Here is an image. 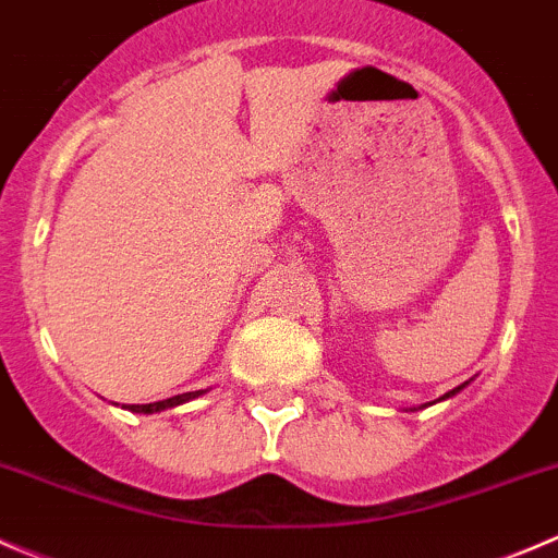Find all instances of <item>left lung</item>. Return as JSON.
I'll list each match as a JSON object with an SVG mask.
<instances>
[{
    "instance_id": "8db88e82",
    "label": "left lung",
    "mask_w": 558,
    "mask_h": 558,
    "mask_svg": "<svg viewBox=\"0 0 558 558\" xmlns=\"http://www.w3.org/2000/svg\"><path fill=\"white\" fill-rule=\"evenodd\" d=\"M466 385H469V383H464V385H459V388H453V390H448V393H445V396H439V399H437V401H445V399H453V396H456V393H461V390H464V388H466ZM437 401H428V404H437ZM423 407H426V404H423ZM423 407H417V410H423ZM412 412H415V410H412Z\"/></svg>"
}]
</instances>
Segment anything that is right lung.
I'll list each match as a JSON object with an SVG mask.
<instances>
[{
	"label": "right lung",
	"instance_id": "add662e5",
	"mask_svg": "<svg viewBox=\"0 0 558 558\" xmlns=\"http://www.w3.org/2000/svg\"><path fill=\"white\" fill-rule=\"evenodd\" d=\"M203 393H206V390H190V393L170 396V399H165V401H154V404H126L124 410H130V412H137V415H154V412L173 410V407H181V404H186V401L197 399V396H203Z\"/></svg>",
	"mask_w": 558,
	"mask_h": 558
}]
</instances>
